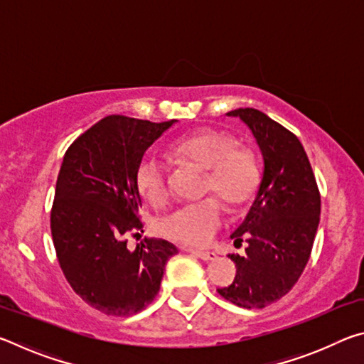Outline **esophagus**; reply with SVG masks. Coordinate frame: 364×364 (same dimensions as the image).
<instances>
[{"instance_id": "1", "label": "esophagus", "mask_w": 364, "mask_h": 364, "mask_svg": "<svg viewBox=\"0 0 364 364\" xmlns=\"http://www.w3.org/2000/svg\"><path fill=\"white\" fill-rule=\"evenodd\" d=\"M189 254H193L196 257H199L200 260H205V262H210V260H215L217 258V255L213 254V252L210 250H196V249H188Z\"/></svg>"}]
</instances>
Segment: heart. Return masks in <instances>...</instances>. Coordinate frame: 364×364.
I'll return each mask as SVG.
<instances>
[{
  "label": "heart",
  "instance_id": "obj_1",
  "mask_svg": "<svg viewBox=\"0 0 364 364\" xmlns=\"http://www.w3.org/2000/svg\"><path fill=\"white\" fill-rule=\"evenodd\" d=\"M170 154L178 162L205 170L200 193L218 199L207 197L171 208L159 220V231L171 241L202 245L223 223L218 199L231 210H237L254 197L260 181L257 157L249 147L237 146L231 134L212 128L178 138L171 143ZM136 183L147 200L159 204L168 196L170 170L156 154H146L138 165Z\"/></svg>",
  "mask_w": 364,
  "mask_h": 364
}]
</instances>
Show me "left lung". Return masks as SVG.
Returning a JSON list of instances; mask_svg holds the SVG:
<instances>
[{
    "label": "left lung",
    "instance_id": "obj_1",
    "mask_svg": "<svg viewBox=\"0 0 364 364\" xmlns=\"http://www.w3.org/2000/svg\"><path fill=\"white\" fill-rule=\"evenodd\" d=\"M254 133L263 156V176L244 223L231 234L247 241L245 255L230 254L236 276L217 289L242 308H264L291 291L304 273L315 242L321 194L304 146L292 132L260 110L228 112Z\"/></svg>",
    "mask_w": 364,
    "mask_h": 364
}]
</instances>
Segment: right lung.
<instances>
[{
    "label": "right lung",
    "mask_w": 364,
    "mask_h": 364,
    "mask_svg": "<svg viewBox=\"0 0 364 364\" xmlns=\"http://www.w3.org/2000/svg\"><path fill=\"white\" fill-rule=\"evenodd\" d=\"M175 120L154 123L109 115L73 141L60 164L51 234L67 282L110 316H132L156 299L165 264L178 254L165 239L139 236L136 170L144 152Z\"/></svg>",
    "instance_id": "add662e5"
}]
</instances>
